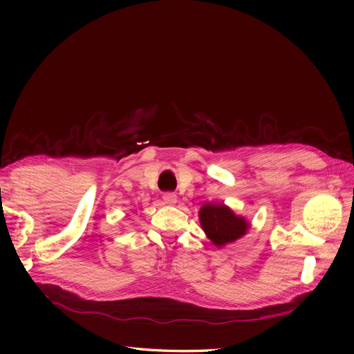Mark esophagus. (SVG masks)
Wrapping results in <instances>:
<instances>
[{
    "mask_svg": "<svg viewBox=\"0 0 354 354\" xmlns=\"http://www.w3.org/2000/svg\"><path fill=\"white\" fill-rule=\"evenodd\" d=\"M162 199H164L167 205H174V203L177 202V196L174 194H164Z\"/></svg>",
    "mask_w": 354,
    "mask_h": 354,
    "instance_id": "1",
    "label": "esophagus"
}]
</instances>
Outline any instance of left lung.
<instances>
[{
	"label": "left lung",
	"mask_w": 354,
	"mask_h": 354,
	"mask_svg": "<svg viewBox=\"0 0 354 354\" xmlns=\"http://www.w3.org/2000/svg\"><path fill=\"white\" fill-rule=\"evenodd\" d=\"M201 226L211 242L224 246L242 238L250 223L223 203H205L199 211Z\"/></svg>",
	"instance_id": "1"
}]
</instances>
